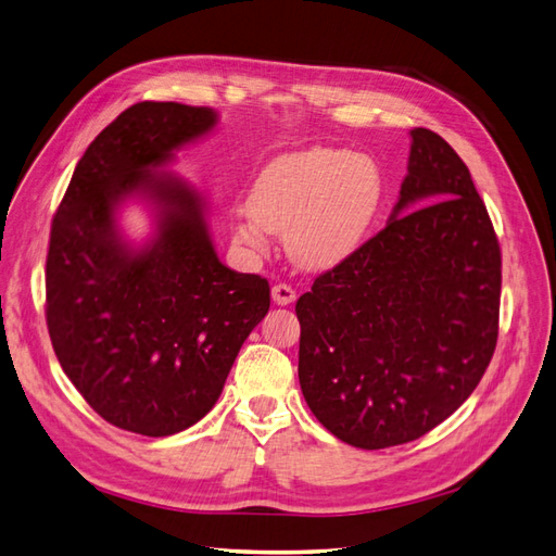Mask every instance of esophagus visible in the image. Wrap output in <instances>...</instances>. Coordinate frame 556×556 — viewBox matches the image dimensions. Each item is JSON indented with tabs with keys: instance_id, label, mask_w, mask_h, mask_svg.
Masks as SVG:
<instances>
[{
	"instance_id": "esophagus-1",
	"label": "esophagus",
	"mask_w": 556,
	"mask_h": 556,
	"mask_svg": "<svg viewBox=\"0 0 556 556\" xmlns=\"http://www.w3.org/2000/svg\"><path fill=\"white\" fill-rule=\"evenodd\" d=\"M295 298H298V293H295L293 286L283 283V281L273 286V300H275V304H279V306H286V304L295 302Z\"/></svg>"
}]
</instances>
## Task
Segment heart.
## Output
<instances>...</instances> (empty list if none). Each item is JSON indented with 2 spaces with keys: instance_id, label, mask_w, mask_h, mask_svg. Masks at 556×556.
Here are the masks:
<instances>
[{
  "instance_id": "1",
  "label": "heart",
  "mask_w": 556,
  "mask_h": 556,
  "mask_svg": "<svg viewBox=\"0 0 556 556\" xmlns=\"http://www.w3.org/2000/svg\"><path fill=\"white\" fill-rule=\"evenodd\" d=\"M382 197V172L368 155L343 149L281 155L254 180L250 203L236 211L238 236L265 250L275 231H286L293 258L325 270L366 240Z\"/></svg>"
}]
</instances>
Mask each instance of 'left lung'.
<instances>
[{"label":"left lung","mask_w":556,"mask_h":556,"mask_svg":"<svg viewBox=\"0 0 556 556\" xmlns=\"http://www.w3.org/2000/svg\"><path fill=\"white\" fill-rule=\"evenodd\" d=\"M409 137L384 229L295 304L304 401L357 448L433 430L475 392L497 345L502 252L485 203L438 132Z\"/></svg>","instance_id":"obj_1"}]
</instances>
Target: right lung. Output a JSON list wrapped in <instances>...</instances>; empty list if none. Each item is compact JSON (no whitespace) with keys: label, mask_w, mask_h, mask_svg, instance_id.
I'll return each instance as SVG.
<instances>
[{"label":"right lung","mask_w":556,"mask_h":556,"mask_svg":"<svg viewBox=\"0 0 556 556\" xmlns=\"http://www.w3.org/2000/svg\"><path fill=\"white\" fill-rule=\"evenodd\" d=\"M217 123L208 108L137 102L77 162L52 219L46 320L77 392L116 428L167 438L222 394L240 345L270 309V283L226 267L205 201L157 172ZM130 195L156 208V236L123 241L115 211Z\"/></svg>","instance_id":"obj_1"}]
</instances>
